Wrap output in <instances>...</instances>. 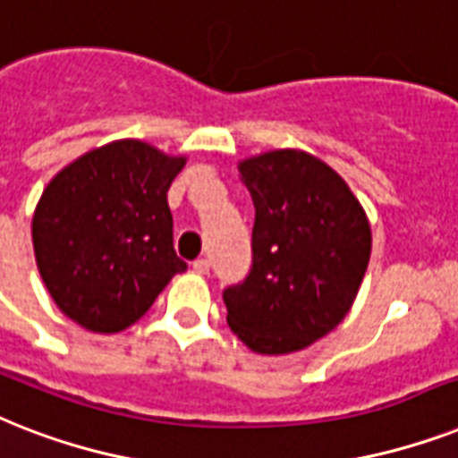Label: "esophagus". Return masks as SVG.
<instances>
[{"label": "esophagus", "instance_id": "obj_1", "mask_svg": "<svg viewBox=\"0 0 458 458\" xmlns=\"http://www.w3.org/2000/svg\"><path fill=\"white\" fill-rule=\"evenodd\" d=\"M193 272L196 274H208L210 272V262H208L206 258H199L196 262H193Z\"/></svg>", "mask_w": 458, "mask_h": 458}]
</instances>
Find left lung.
<instances>
[{
  "mask_svg": "<svg viewBox=\"0 0 458 458\" xmlns=\"http://www.w3.org/2000/svg\"><path fill=\"white\" fill-rule=\"evenodd\" d=\"M239 172L255 206L252 265L222 291L226 324L252 352H295L350 312L371 255L369 219L338 172L310 153H262Z\"/></svg>",
  "mask_w": 458,
  "mask_h": 458,
  "instance_id": "1",
  "label": "left lung"
}]
</instances>
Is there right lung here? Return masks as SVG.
I'll return each mask as SVG.
<instances>
[{"instance_id": "right-lung-1", "label": "right lung", "mask_w": 458, "mask_h": 458, "mask_svg": "<svg viewBox=\"0 0 458 458\" xmlns=\"http://www.w3.org/2000/svg\"><path fill=\"white\" fill-rule=\"evenodd\" d=\"M184 167L123 139L51 179L32 217V246L58 310L94 333L141 319L186 262L172 246L167 189Z\"/></svg>"}]
</instances>
